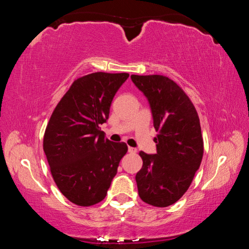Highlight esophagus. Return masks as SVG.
<instances>
[{"mask_svg": "<svg viewBox=\"0 0 249 249\" xmlns=\"http://www.w3.org/2000/svg\"><path fill=\"white\" fill-rule=\"evenodd\" d=\"M137 151L136 148H134V147H128V153L130 154H135Z\"/></svg>", "mask_w": 249, "mask_h": 249, "instance_id": "1", "label": "esophagus"}]
</instances>
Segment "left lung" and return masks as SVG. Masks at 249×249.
I'll list each match as a JSON object with an SVG mask.
<instances>
[{"instance_id": "left-lung-1", "label": "left lung", "mask_w": 249, "mask_h": 249, "mask_svg": "<svg viewBox=\"0 0 249 249\" xmlns=\"http://www.w3.org/2000/svg\"><path fill=\"white\" fill-rule=\"evenodd\" d=\"M130 79L148 101L157 153L140 151L142 169L136 183L141 199L154 206L176 203L193 180L203 157L200 120L183 90L165 75H136Z\"/></svg>"}]
</instances>
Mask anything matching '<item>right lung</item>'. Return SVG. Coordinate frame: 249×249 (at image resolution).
<instances>
[{
    "mask_svg": "<svg viewBox=\"0 0 249 249\" xmlns=\"http://www.w3.org/2000/svg\"><path fill=\"white\" fill-rule=\"evenodd\" d=\"M128 73L94 72L79 78L54 108L44 136V151L60 192L72 203L90 206L107 196L125 142L105 138L109 107Z\"/></svg>",
    "mask_w": 249,
    "mask_h": 249,
    "instance_id": "obj_1",
    "label": "right lung"
}]
</instances>
